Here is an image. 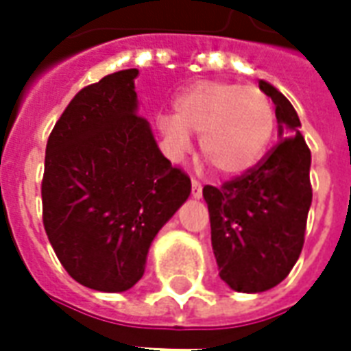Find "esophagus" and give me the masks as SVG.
<instances>
[{"mask_svg": "<svg viewBox=\"0 0 351 351\" xmlns=\"http://www.w3.org/2000/svg\"><path fill=\"white\" fill-rule=\"evenodd\" d=\"M191 195L195 199H199L203 195V186H201L197 180H191Z\"/></svg>", "mask_w": 351, "mask_h": 351, "instance_id": "obj_1", "label": "esophagus"}]
</instances>
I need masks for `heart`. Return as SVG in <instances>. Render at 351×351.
Here are the masks:
<instances>
[{
    "instance_id": "heart-1",
    "label": "heart",
    "mask_w": 351,
    "mask_h": 351,
    "mask_svg": "<svg viewBox=\"0 0 351 351\" xmlns=\"http://www.w3.org/2000/svg\"><path fill=\"white\" fill-rule=\"evenodd\" d=\"M274 108L259 88L239 82L199 80L175 99V114L160 118L169 156L180 161L190 152L191 135L226 176L256 167L274 133Z\"/></svg>"
}]
</instances>
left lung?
Returning a JSON list of instances; mask_svg holds the SVG:
<instances>
[{
    "mask_svg": "<svg viewBox=\"0 0 351 351\" xmlns=\"http://www.w3.org/2000/svg\"><path fill=\"white\" fill-rule=\"evenodd\" d=\"M259 90L274 103L280 141L246 175L203 188L220 278L241 293L267 291L289 274L312 205L310 150L299 116L272 84L259 80Z\"/></svg>",
    "mask_w": 351,
    "mask_h": 351,
    "instance_id": "8db88e82",
    "label": "left lung"
}]
</instances>
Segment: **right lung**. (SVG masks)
I'll list each match as a JSON object with an SVG mask.
<instances>
[{
	"mask_svg": "<svg viewBox=\"0 0 351 351\" xmlns=\"http://www.w3.org/2000/svg\"><path fill=\"white\" fill-rule=\"evenodd\" d=\"M137 69L82 88L54 125L43 175V223L82 286L120 293L143 278L150 244L190 197L186 173L138 116Z\"/></svg>",
	"mask_w": 351,
	"mask_h": 351,
	"instance_id": "obj_1",
	"label": "right lung"
}]
</instances>
